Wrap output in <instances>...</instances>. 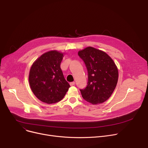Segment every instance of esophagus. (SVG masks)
Here are the masks:
<instances>
[{
	"mask_svg": "<svg viewBox=\"0 0 148 148\" xmlns=\"http://www.w3.org/2000/svg\"><path fill=\"white\" fill-rule=\"evenodd\" d=\"M69 84H70V86H74V85L75 84V82H71L69 83Z\"/></svg>",
	"mask_w": 148,
	"mask_h": 148,
	"instance_id": "34e87169",
	"label": "esophagus"
}]
</instances>
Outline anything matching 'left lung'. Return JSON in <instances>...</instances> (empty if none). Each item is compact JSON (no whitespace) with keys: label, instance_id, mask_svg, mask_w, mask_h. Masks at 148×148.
Returning a JSON list of instances; mask_svg holds the SVG:
<instances>
[{"label":"left lung","instance_id":"obj_1","mask_svg":"<svg viewBox=\"0 0 148 148\" xmlns=\"http://www.w3.org/2000/svg\"><path fill=\"white\" fill-rule=\"evenodd\" d=\"M88 70L86 87L80 89L83 98L86 101L98 104L110 97L118 80V69L108 54L92 47L78 53Z\"/></svg>","mask_w":148,"mask_h":148}]
</instances>
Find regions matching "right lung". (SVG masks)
Returning <instances> with one entry per match:
<instances>
[{"mask_svg":"<svg viewBox=\"0 0 148 148\" xmlns=\"http://www.w3.org/2000/svg\"><path fill=\"white\" fill-rule=\"evenodd\" d=\"M63 57L64 54L56 50L45 53L30 69V88L39 99L47 104L60 101L70 87L60 68Z\"/></svg>","mask_w":148,"mask_h":148,"instance_id":"obj_1","label":"right lung"}]
</instances>
